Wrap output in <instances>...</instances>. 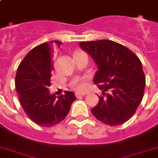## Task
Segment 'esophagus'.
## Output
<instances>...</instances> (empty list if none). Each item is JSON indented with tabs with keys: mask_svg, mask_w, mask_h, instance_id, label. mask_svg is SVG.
I'll use <instances>...</instances> for the list:
<instances>
[{
	"mask_svg": "<svg viewBox=\"0 0 158 158\" xmlns=\"http://www.w3.org/2000/svg\"><path fill=\"white\" fill-rule=\"evenodd\" d=\"M87 94V93H80V92H76L75 93V96L77 97V98H79V97H80V96H84Z\"/></svg>",
	"mask_w": 158,
	"mask_h": 158,
	"instance_id": "1",
	"label": "esophagus"
}]
</instances>
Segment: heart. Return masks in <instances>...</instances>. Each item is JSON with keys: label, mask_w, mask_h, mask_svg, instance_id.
I'll use <instances>...</instances> for the list:
<instances>
[{"label": "heart", "mask_w": 158, "mask_h": 158, "mask_svg": "<svg viewBox=\"0 0 158 158\" xmlns=\"http://www.w3.org/2000/svg\"><path fill=\"white\" fill-rule=\"evenodd\" d=\"M73 88L75 89L76 90H79V91H82V90H84L87 87V81L85 79H78L73 83Z\"/></svg>", "instance_id": "1"}]
</instances>
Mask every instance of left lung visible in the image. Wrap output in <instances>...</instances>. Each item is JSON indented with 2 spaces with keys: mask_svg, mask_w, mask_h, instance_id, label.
<instances>
[{
  "mask_svg": "<svg viewBox=\"0 0 158 158\" xmlns=\"http://www.w3.org/2000/svg\"><path fill=\"white\" fill-rule=\"evenodd\" d=\"M79 44L98 66L93 81L103 91L91 113L109 126L126 123L134 114L144 95L145 76L141 60L114 41L100 40Z\"/></svg>",
  "mask_w": 158,
  "mask_h": 158,
  "instance_id": "left-lung-1",
  "label": "left lung"
}]
</instances>
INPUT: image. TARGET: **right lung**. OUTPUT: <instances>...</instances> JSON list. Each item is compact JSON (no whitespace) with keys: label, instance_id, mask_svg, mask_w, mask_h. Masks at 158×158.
<instances>
[{"label":"right lung","instance_id":"obj_1","mask_svg":"<svg viewBox=\"0 0 158 158\" xmlns=\"http://www.w3.org/2000/svg\"><path fill=\"white\" fill-rule=\"evenodd\" d=\"M58 40L41 44L31 49L17 68L16 88L20 105L26 114L35 124L51 127L62 122L76 99L72 91L56 97L49 93L52 83V57Z\"/></svg>","mask_w":158,"mask_h":158}]
</instances>
